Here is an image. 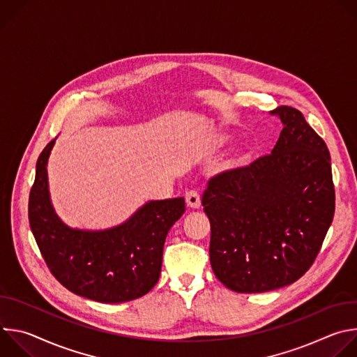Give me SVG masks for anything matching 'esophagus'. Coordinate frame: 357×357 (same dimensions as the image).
Here are the masks:
<instances>
[{
	"instance_id": "1",
	"label": "esophagus",
	"mask_w": 357,
	"mask_h": 357,
	"mask_svg": "<svg viewBox=\"0 0 357 357\" xmlns=\"http://www.w3.org/2000/svg\"><path fill=\"white\" fill-rule=\"evenodd\" d=\"M186 199V205L192 209H199L200 208V195L197 190H189L185 195Z\"/></svg>"
}]
</instances>
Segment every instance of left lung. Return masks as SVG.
I'll list each match as a JSON object with an SVG mask.
<instances>
[{"instance_id":"left-lung-1","label":"left lung","mask_w":357,"mask_h":357,"mask_svg":"<svg viewBox=\"0 0 357 357\" xmlns=\"http://www.w3.org/2000/svg\"><path fill=\"white\" fill-rule=\"evenodd\" d=\"M273 114L284 128L271 154L212 176L202 196L213 273L236 292H266L299 280L335 215L325 141L299 110L280 106Z\"/></svg>"}]
</instances>
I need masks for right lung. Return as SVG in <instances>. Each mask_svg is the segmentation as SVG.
<instances>
[{"label":"right lung","instance_id":"1","mask_svg":"<svg viewBox=\"0 0 357 357\" xmlns=\"http://www.w3.org/2000/svg\"><path fill=\"white\" fill-rule=\"evenodd\" d=\"M54 144L38 158L28 203L29 226L49 271L73 294L97 302L119 303L145 295L160 278L164 243L185 213V199L149 202L110 230L69 229L49 200L46 164Z\"/></svg>","mask_w":357,"mask_h":357}]
</instances>
